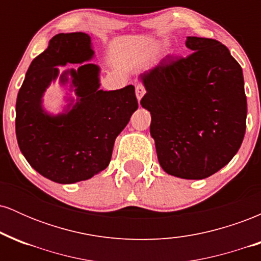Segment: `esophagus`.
<instances>
[{
	"mask_svg": "<svg viewBox=\"0 0 261 261\" xmlns=\"http://www.w3.org/2000/svg\"><path fill=\"white\" fill-rule=\"evenodd\" d=\"M135 91H136V97H137V100H141V98L143 97V94H145L146 93V89H145V87H143L142 85H137L136 86V89H135Z\"/></svg>",
	"mask_w": 261,
	"mask_h": 261,
	"instance_id": "obj_1",
	"label": "esophagus"
}]
</instances>
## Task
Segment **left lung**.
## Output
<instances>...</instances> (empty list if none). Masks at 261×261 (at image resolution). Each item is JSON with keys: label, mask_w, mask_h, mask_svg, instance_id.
<instances>
[{"label": "left lung", "mask_w": 261, "mask_h": 261, "mask_svg": "<svg viewBox=\"0 0 261 261\" xmlns=\"http://www.w3.org/2000/svg\"><path fill=\"white\" fill-rule=\"evenodd\" d=\"M187 58L167 56L140 76L161 167L182 179L223 168L243 142L247 97L242 67L215 39L188 37Z\"/></svg>", "instance_id": "obj_1"}]
</instances>
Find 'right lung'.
Wrapping results in <instances>:
<instances>
[{
    "mask_svg": "<svg viewBox=\"0 0 261 261\" xmlns=\"http://www.w3.org/2000/svg\"><path fill=\"white\" fill-rule=\"evenodd\" d=\"M94 55L86 33L55 35L49 46L32 61L18 92L16 135L20 152L39 174L60 184L87 180L109 166L118 135L139 108L133 85L116 91L99 89V67L82 64ZM81 63L68 74L77 95L65 113L50 116L41 98L58 75L56 65Z\"/></svg>",
    "mask_w": 261,
    "mask_h": 261,
    "instance_id": "obj_1",
    "label": "right lung"
}]
</instances>
